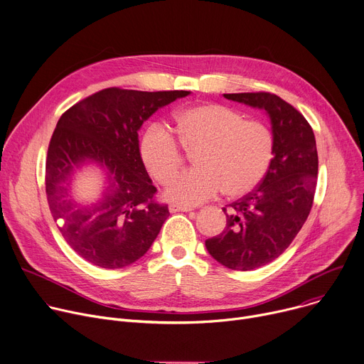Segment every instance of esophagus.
I'll return each mask as SVG.
<instances>
[{
	"mask_svg": "<svg viewBox=\"0 0 364 364\" xmlns=\"http://www.w3.org/2000/svg\"><path fill=\"white\" fill-rule=\"evenodd\" d=\"M193 208H188V206H180V205H171L170 206V212L171 213H176V212H191Z\"/></svg>",
	"mask_w": 364,
	"mask_h": 364,
	"instance_id": "34e87169",
	"label": "esophagus"
}]
</instances>
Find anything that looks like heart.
<instances>
[{
  "mask_svg": "<svg viewBox=\"0 0 364 364\" xmlns=\"http://www.w3.org/2000/svg\"><path fill=\"white\" fill-rule=\"evenodd\" d=\"M181 146L194 154L197 168L176 178L167 197L181 206L202 205L222 190L229 197L252 191L266 177L274 154L270 127L222 105L187 107L176 114ZM141 155L149 174L168 184L181 170L184 154L171 132L151 124L141 139Z\"/></svg>",
  "mask_w": 364,
  "mask_h": 364,
  "instance_id": "obj_1",
  "label": "heart"
}]
</instances>
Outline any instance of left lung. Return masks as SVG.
I'll list each match as a JSON object with an SVG mask.
<instances>
[{"label":"left lung","instance_id":"obj_1","mask_svg":"<svg viewBox=\"0 0 364 364\" xmlns=\"http://www.w3.org/2000/svg\"><path fill=\"white\" fill-rule=\"evenodd\" d=\"M223 97L266 112L274 139L266 177L242 199L223 208V232L206 240L209 254L222 266L250 272L282 255L308 219L318 178L316 142L306 119L276 94Z\"/></svg>","mask_w":364,"mask_h":364}]
</instances>
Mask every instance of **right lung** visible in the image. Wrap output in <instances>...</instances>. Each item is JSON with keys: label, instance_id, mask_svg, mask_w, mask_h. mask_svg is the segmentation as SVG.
<instances>
[{"label": "right lung", "instance_id": "right-lung-1", "mask_svg": "<svg viewBox=\"0 0 364 364\" xmlns=\"http://www.w3.org/2000/svg\"><path fill=\"white\" fill-rule=\"evenodd\" d=\"M190 91H136L117 87L74 105L56 123L46 158V196L68 245L102 269H122L139 259L168 218L156 202L139 152L138 130L158 109ZM104 173V190L92 204L70 196L75 173L84 164Z\"/></svg>", "mask_w": 364, "mask_h": 364}]
</instances>
